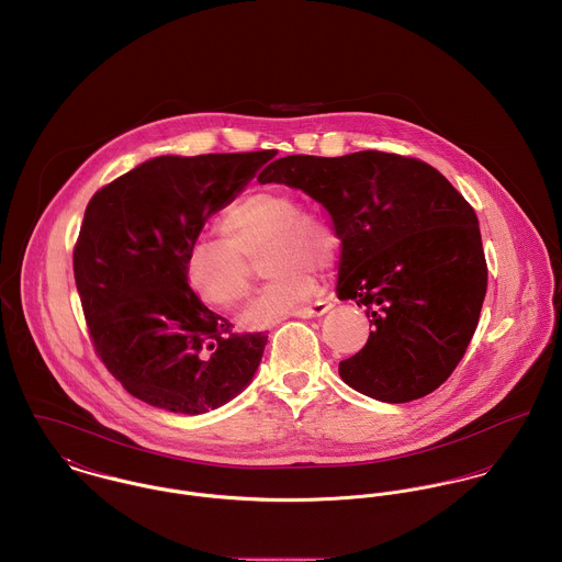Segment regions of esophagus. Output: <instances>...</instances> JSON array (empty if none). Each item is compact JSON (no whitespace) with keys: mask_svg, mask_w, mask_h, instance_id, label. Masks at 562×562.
Returning <instances> with one entry per match:
<instances>
[{"mask_svg":"<svg viewBox=\"0 0 562 562\" xmlns=\"http://www.w3.org/2000/svg\"><path fill=\"white\" fill-rule=\"evenodd\" d=\"M331 311V304L329 302H316L312 306L306 308H300V311L293 312V316H300V318H314V316H323L325 312Z\"/></svg>","mask_w":562,"mask_h":562,"instance_id":"1","label":"esophagus"}]
</instances>
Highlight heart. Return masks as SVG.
<instances>
[{"mask_svg":"<svg viewBox=\"0 0 562 562\" xmlns=\"http://www.w3.org/2000/svg\"><path fill=\"white\" fill-rule=\"evenodd\" d=\"M220 237H198L186 254L189 289L215 308H233L250 291L251 262L269 246L265 265L273 273L241 314L244 327H265L311 300L314 267L331 265L338 239L334 231L302 211L284 191H254L220 217Z\"/></svg>","mask_w":562,"mask_h":562,"instance_id":"obj_1","label":"heart"}]
</instances>
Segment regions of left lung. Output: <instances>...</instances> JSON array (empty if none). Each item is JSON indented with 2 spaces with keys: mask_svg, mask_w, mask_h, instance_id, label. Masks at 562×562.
<instances>
[{
  "mask_svg": "<svg viewBox=\"0 0 562 562\" xmlns=\"http://www.w3.org/2000/svg\"><path fill=\"white\" fill-rule=\"evenodd\" d=\"M258 183L302 189L340 239L338 300L367 308L373 331L338 373L353 390L407 403L461 362L487 293L474 209L425 161L379 150L291 155Z\"/></svg>",
  "mask_w": 562,
  "mask_h": 562,
  "instance_id": "8db88e82",
  "label": "left lung"
}]
</instances>
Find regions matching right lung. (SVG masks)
Segmentation results:
<instances>
[{
    "label": "right lung",
    "mask_w": 562,
    "mask_h": 562,
    "mask_svg": "<svg viewBox=\"0 0 562 562\" xmlns=\"http://www.w3.org/2000/svg\"><path fill=\"white\" fill-rule=\"evenodd\" d=\"M271 157L161 155L88 202L75 284L94 349L131 396L198 416L250 385L267 336L231 334V323L189 289L186 254Z\"/></svg>",
    "instance_id": "obj_1"
}]
</instances>
